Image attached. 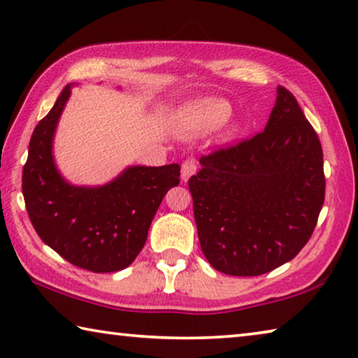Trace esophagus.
Returning a JSON list of instances; mask_svg holds the SVG:
<instances>
[{
  "label": "esophagus",
  "instance_id": "obj_1",
  "mask_svg": "<svg viewBox=\"0 0 358 358\" xmlns=\"http://www.w3.org/2000/svg\"><path fill=\"white\" fill-rule=\"evenodd\" d=\"M197 171V161L194 157H187V159L181 164V180L187 181Z\"/></svg>",
  "mask_w": 358,
  "mask_h": 358
}]
</instances>
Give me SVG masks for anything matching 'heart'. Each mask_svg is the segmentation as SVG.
<instances>
[{"instance_id": "1", "label": "heart", "mask_w": 358, "mask_h": 358, "mask_svg": "<svg viewBox=\"0 0 358 358\" xmlns=\"http://www.w3.org/2000/svg\"><path fill=\"white\" fill-rule=\"evenodd\" d=\"M232 113V107L222 99H207L192 106L183 118L185 131L189 134H203L222 126Z\"/></svg>"}]
</instances>
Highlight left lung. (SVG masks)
Returning <instances> with one entry per match:
<instances>
[{
  "mask_svg": "<svg viewBox=\"0 0 358 358\" xmlns=\"http://www.w3.org/2000/svg\"><path fill=\"white\" fill-rule=\"evenodd\" d=\"M322 147L295 96L278 87L265 129L201 157L189 178L205 257L232 276H259L308 243L325 199Z\"/></svg>",
  "mask_w": 358,
  "mask_h": 358,
  "instance_id": "obj_1",
  "label": "left lung"
}]
</instances>
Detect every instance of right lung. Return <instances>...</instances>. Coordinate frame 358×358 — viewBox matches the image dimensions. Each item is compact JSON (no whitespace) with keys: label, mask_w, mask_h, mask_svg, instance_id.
Wrapping results in <instances>:
<instances>
[{"label":"right lung","mask_w":358,"mask_h":358,"mask_svg":"<svg viewBox=\"0 0 358 358\" xmlns=\"http://www.w3.org/2000/svg\"><path fill=\"white\" fill-rule=\"evenodd\" d=\"M69 94L66 85L33 131L22 175L25 207L41 240L63 259L93 273H110L129 266L142 251L166 192L180 183V166L128 167L99 187L69 185L52 155Z\"/></svg>","instance_id":"right-lung-1"}]
</instances>
